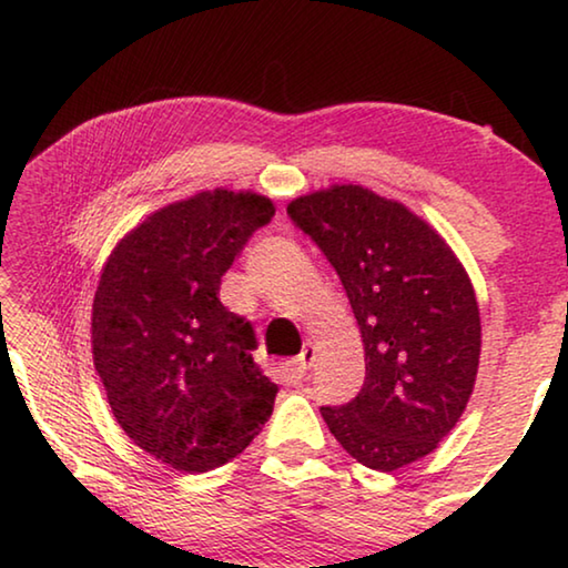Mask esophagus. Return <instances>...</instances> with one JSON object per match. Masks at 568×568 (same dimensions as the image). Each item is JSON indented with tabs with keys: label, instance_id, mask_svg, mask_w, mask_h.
Returning a JSON list of instances; mask_svg holds the SVG:
<instances>
[{
	"label": "esophagus",
	"instance_id": "34e87169",
	"mask_svg": "<svg viewBox=\"0 0 568 568\" xmlns=\"http://www.w3.org/2000/svg\"><path fill=\"white\" fill-rule=\"evenodd\" d=\"M313 362H316V348H313L311 344H308V346H303L301 356H298V358H293V364H291L293 374L303 376L305 372H308V368H311V364H313Z\"/></svg>",
	"mask_w": 568,
	"mask_h": 568
}]
</instances>
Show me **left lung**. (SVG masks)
<instances>
[{
    "mask_svg": "<svg viewBox=\"0 0 568 568\" xmlns=\"http://www.w3.org/2000/svg\"><path fill=\"white\" fill-rule=\"evenodd\" d=\"M341 277L366 354L362 392L321 407L331 435L392 473L429 455L457 425L480 362V311L447 242L407 206L341 184L287 204Z\"/></svg>",
    "mask_w": 568,
    "mask_h": 568,
    "instance_id": "8db88e82",
    "label": "left lung"
}]
</instances>
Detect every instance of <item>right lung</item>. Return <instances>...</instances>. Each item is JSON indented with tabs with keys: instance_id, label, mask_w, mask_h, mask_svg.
<instances>
[{
	"instance_id": "1",
	"label": "right lung",
	"mask_w": 568,
	"mask_h": 568,
	"mask_svg": "<svg viewBox=\"0 0 568 568\" xmlns=\"http://www.w3.org/2000/svg\"><path fill=\"white\" fill-rule=\"evenodd\" d=\"M273 214L267 196L200 192L146 217L103 267L95 372L125 435L176 470L230 463L273 414L255 331L220 301L222 275Z\"/></svg>"
}]
</instances>
